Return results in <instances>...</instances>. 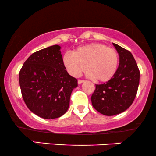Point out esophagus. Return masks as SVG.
I'll use <instances>...</instances> for the list:
<instances>
[{"mask_svg":"<svg viewBox=\"0 0 156 156\" xmlns=\"http://www.w3.org/2000/svg\"><path fill=\"white\" fill-rule=\"evenodd\" d=\"M84 82V80H78V84H82V83Z\"/></svg>","mask_w":156,"mask_h":156,"instance_id":"obj_1","label":"esophagus"}]
</instances>
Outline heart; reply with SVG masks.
<instances>
[{
  "mask_svg": "<svg viewBox=\"0 0 156 156\" xmlns=\"http://www.w3.org/2000/svg\"><path fill=\"white\" fill-rule=\"evenodd\" d=\"M63 63L74 77L80 76L87 68L89 76L97 82H106L116 74L119 55L115 49L106 44L92 43L80 47L73 53H65Z\"/></svg>",
  "mask_w": 156,
  "mask_h": 156,
  "instance_id": "heart-1",
  "label": "heart"
}]
</instances>
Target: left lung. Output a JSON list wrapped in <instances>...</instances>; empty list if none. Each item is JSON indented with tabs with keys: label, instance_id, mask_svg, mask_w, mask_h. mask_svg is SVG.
Segmentation results:
<instances>
[{
	"label": "left lung",
	"instance_id": "8db88e82",
	"mask_svg": "<svg viewBox=\"0 0 156 156\" xmlns=\"http://www.w3.org/2000/svg\"><path fill=\"white\" fill-rule=\"evenodd\" d=\"M119 55V65L115 75L104 84H96L91 104L97 112L114 116L130 107L137 94L140 72L129 50L113 43Z\"/></svg>",
	"mask_w": 156,
	"mask_h": 156
}]
</instances>
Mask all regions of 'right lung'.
Segmentation results:
<instances>
[{
  "instance_id": "obj_1",
  "label": "right lung",
  "mask_w": 156,
  "mask_h": 156,
  "mask_svg": "<svg viewBox=\"0 0 156 156\" xmlns=\"http://www.w3.org/2000/svg\"><path fill=\"white\" fill-rule=\"evenodd\" d=\"M60 49L55 44L34 52L19 73L25 104L42 119H57L65 114L72 91L77 87V80L65 70Z\"/></svg>"
}]
</instances>
